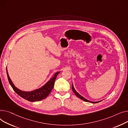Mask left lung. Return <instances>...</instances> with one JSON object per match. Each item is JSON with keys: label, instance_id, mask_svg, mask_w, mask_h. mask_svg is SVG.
I'll return each mask as SVG.
<instances>
[{"label": "left lung", "instance_id": "8db88e82", "mask_svg": "<svg viewBox=\"0 0 128 128\" xmlns=\"http://www.w3.org/2000/svg\"><path fill=\"white\" fill-rule=\"evenodd\" d=\"M72 90H73V92L76 95V96H77L78 98H79L80 99H82V100H84V101H86V102H90V103H98V102L101 101H98V102H92V101H89V100L86 99L85 98H84L83 96H80L78 92H76V90H75L74 88L73 84H72Z\"/></svg>", "mask_w": 128, "mask_h": 128}]
</instances>
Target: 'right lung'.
I'll return each instance as SVG.
<instances>
[{"mask_svg":"<svg viewBox=\"0 0 128 128\" xmlns=\"http://www.w3.org/2000/svg\"><path fill=\"white\" fill-rule=\"evenodd\" d=\"M59 72H56L54 74V76L52 77L46 84H45L41 88L35 90L32 92H27L20 90L18 89L14 85L13 83L9 76V74L8 73L6 69L8 78L9 83L12 87L13 89L14 90V92L18 94L23 99L30 102L39 101L45 98H46L51 92L52 88H53L55 80L56 78L57 75L59 73Z\"/></svg>","mask_w":128,"mask_h":128,"instance_id":"obj_1","label":"right lung"}]
</instances>
